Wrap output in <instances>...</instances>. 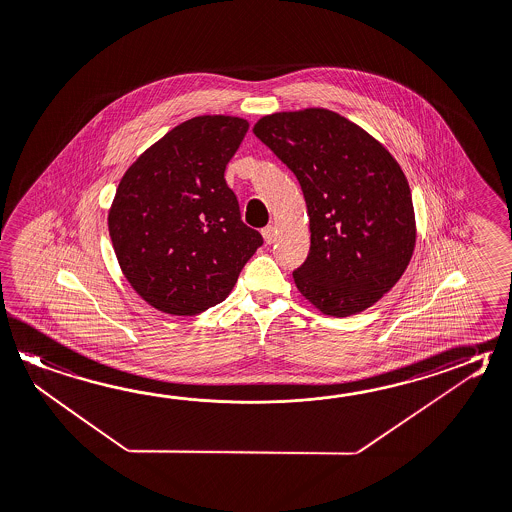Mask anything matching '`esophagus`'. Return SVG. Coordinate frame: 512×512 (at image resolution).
I'll list each match as a JSON object with an SVG mask.
<instances>
[{"mask_svg": "<svg viewBox=\"0 0 512 512\" xmlns=\"http://www.w3.org/2000/svg\"><path fill=\"white\" fill-rule=\"evenodd\" d=\"M262 237L266 240V244H272L277 239V233H275V228L273 226H266L264 230H262Z\"/></svg>", "mask_w": 512, "mask_h": 512, "instance_id": "esophagus-1", "label": "esophagus"}]
</instances>
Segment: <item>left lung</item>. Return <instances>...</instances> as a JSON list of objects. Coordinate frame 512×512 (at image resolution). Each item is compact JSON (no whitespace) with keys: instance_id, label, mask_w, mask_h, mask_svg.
I'll return each mask as SVG.
<instances>
[{"instance_id":"1","label":"left lung","mask_w":512,"mask_h":512,"mask_svg":"<svg viewBox=\"0 0 512 512\" xmlns=\"http://www.w3.org/2000/svg\"><path fill=\"white\" fill-rule=\"evenodd\" d=\"M253 133L303 189L312 235L293 272L299 292L334 317L370 308L401 279L416 246L412 195L396 158L321 107L262 116Z\"/></svg>"}]
</instances>
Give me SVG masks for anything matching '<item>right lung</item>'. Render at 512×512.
<instances>
[{
  "instance_id": "obj_1",
  "label": "right lung",
  "mask_w": 512,
  "mask_h": 512,
  "mask_svg": "<svg viewBox=\"0 0 512 512\" xmlns=\"http://www.w3.org/2000/svg\"><path fill=\"white\" fill-rule=\"evenodd\" d=\"M248 127L239 116L186 120L136 158L116 188L107 217L116 259L160 312L197 315L222 303L262 246L224 178Z\"/></svg>"
}]
</instances>
